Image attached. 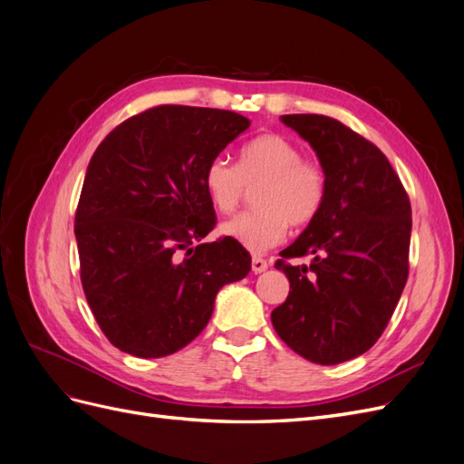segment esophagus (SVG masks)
<instances>
[{
    "label": "esophagus",
    "instance_id": "obj_1",
    "mask_svg": "<svg viewBox=\"0 0 464 464\" xmlns=\"http://www.w3.org/2000/svg\"><path fill=\"white\" fill-rule=\"evenodd\" d=\"M266 266H269V263H266V259H263V257L256 256L254 259H251V271H254L256 275L266 271Z\"/></svg>",
    "mask_w": 464,
    "mask_h": 464
}]
</instances>
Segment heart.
I'll return each instance as SVG.
<instances>
[{"instance_id": "heart-1", "label": "heart", "mask_w": 464, "mask_h": 464, "mask_svg": "<svg viewBox=\"0 0 464 464\" xmlns=\"http://www.w3.org/2000/svg\"><path fill=\"white\" fill-rule=\"evenodd\" d=\"M256 185L257 207L227 220L220 230L261 254L283 242L288 224L305 227L317 218L327 199L329 179L325 166L304 159L296 143L276 133L247 141L236 164L217 157L205 166L203 186L218 213H234Z\"/></svg>"}]
</instances>
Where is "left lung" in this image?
<instances>
[{"instance_id": "8db88e82", "label": "left lung", "mask_w": 464, "mask_h": 464, "mask_svg": "<svg viewBox=\"0 0 464 464\" xmlns=\"http://www.w3.org/2000/svg\"><path fill=\"white\" fill-rule=\"evenodd\" d=\"M325 166L327 199L275 263L290 280L271 314L294 353L333 366L370 350L395 312L409 278L411 199L385 154L339 120L283 116ZM310 255V266L290 258Z\"/></svg>"}]
</instances>
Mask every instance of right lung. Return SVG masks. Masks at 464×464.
<instances>
[{
    "label": "right lung",
    "mask_w": 464,
    "mask_h": 464,
    "mask_svg": "<svg viewBox=\"0 0 464 464\" xmlns=\"http://www.w3.org/2000/svg\"><path fill=\"white\" fill-rule=\"evenodd\" d=\"M249 128L230 110L162 104L98 145L75 213L81 283L106 339L137 358L178 353L213 315L217 292L251 269L215 228L205 166Z\"/></svg>",
    "instance_id": "right-lung-1"
}]
</instances>
